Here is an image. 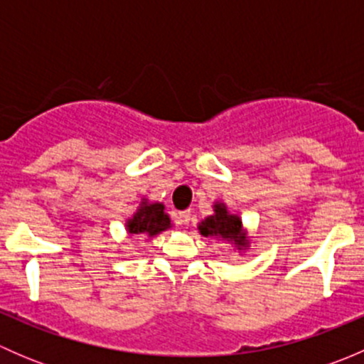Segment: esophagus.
I'll list each match as a JSON object with an SVG mask.
<instances>
[{"instance_id":"esophagus-1","label":"esophagus","mask_w":364,"mask_h":364,"mask_svg":"<svg viewBox=\"0 0 364 364\" xmlns=\"http://www.w3.org/2000/svg\"><path fill=\"white\" fill-rule=\"evenodd\" d=\"M176 220H178V223L186 225V223H190V220H192V211H179L178 215H176Z\"/></svg>"}]
</instances>
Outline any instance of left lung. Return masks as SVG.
Wrapping results in <instances>:
<instances>
[{
  "label": "left lung",
  "mask_w": 364,
  "mask_h": 364,
  "mask_svg": "<svg viewBox=\"0 0 364 364\" xmlns=\"http://www.w3.org/2000/svg\"><path fill=\"white\" fill-rule=\"evenodd\" d=\"M197 229H199L200 236L229 243L232 250L240 253V255H245L250 250V237H248L247 229H245L243 220L236 213H230L223 200H215L213 215L200 220Z\"/></svg>",
  "instance_id": "obj_1"
}]
</instances>
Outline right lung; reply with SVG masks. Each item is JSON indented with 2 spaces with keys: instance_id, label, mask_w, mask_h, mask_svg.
Instances as JSON below:
<instances>
[{
  "instance_id": "obj_1",
  "label": "right lung",
  "mask_w": 364,
  "mask_h": 364,
  "mask_svg": "<svg viewBox=\"0 0 364 364\" xmlns=\"http://www.w3.org/2000/svg\"><path fill=\"white\" fill-rule=\"evenodd\" d=\"M128 236H146L155 237L164 230L171 229V216L165 213V205L159 200H149L148 197H142L141 204L135 209L132 216H128L127 222Z\"/></svg>"
}]
</instances>
